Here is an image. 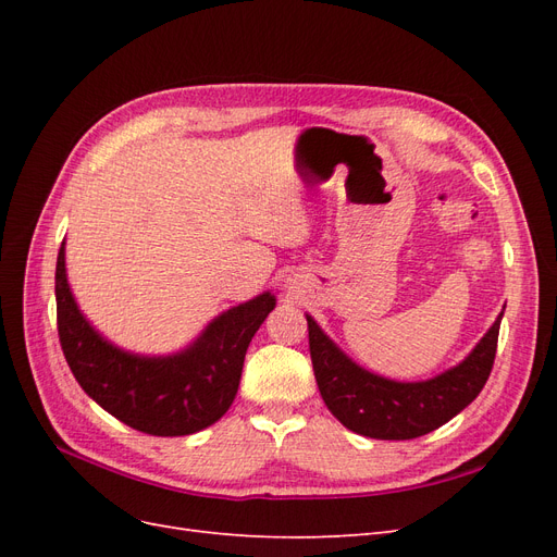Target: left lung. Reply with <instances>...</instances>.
Segmentation results:
<instances>
[{"mask_svg": "<svg viewBox=\"0 0 557 557\" xmlns=\"http://www.w3.org/2000/svg\"><path fill=\"white\" fill-rule=\"evenodd\" d=\"M502 313L462 364L423 383H395L364 372L307 315L318 391L348 430L383 442L416 440L448 423L479 397L495 364Z\"/></svg>", "mask_w": 557, "mask_h": 557, "instance_id": "8db88e82", "label": "left lung"}]
</instances>
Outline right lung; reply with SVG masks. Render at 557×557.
Here are the masks:
<instances>
[{"label":"right lung","mask_w":557,"mask_h":557,"mask_svg":"<svg viewBox=\"0 0 557 557\" xmlns=\"http://www.w3.org/2000/svg\"><path fill=\"white\" fill-rule=\"evenodd\" d=\"M58 336L74 379L121 423L153 436H183L213 425L237 397L244 358L276 299L264 293L215 318L197 344L172 358H139L113 348L76 309L55 267Z\"/></svg>","instance_id":"1"}]
</instances>
